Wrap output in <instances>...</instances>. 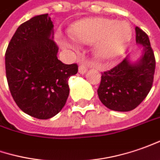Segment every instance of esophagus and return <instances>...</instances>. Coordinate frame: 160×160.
Segmentation results:
<instances>
[{
    "instance_id": "1",
    "label": "esophagus",
    "mask_w": 160,
    "mask_h": 160,
    "mask_svg": "<svg viewBox=\"0 0 160 160\" xmlns=\"http://www.w3.org/2000/svg\"><path fill=\"white\" fill-rule=\"evenodd\" d=\"M87 70H88V67L86 66L85 64H80L79 66V72L80 74H85Z\"/></svg>"
}]
</instances>
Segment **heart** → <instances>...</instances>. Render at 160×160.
Instances as JSON below:
<instances>
[{
	"label": "heart",
	"instance_id": "1",
	"mask_svg": "<svg viewBox=\"0 0 160 160\" xmlns=\"http://www.w3.org/2000/svg\"><path fill=\"white\" fill-rule=\"evenodd\" d=\"M69 34L74 41L91 44L95 57L102 61H110L122 55L131 38L129 25L125 21L92 18L75 22L69 28ZM66 48H74L72 41L59 40Z\"/></svg>",
	"mask_w": 160,
	"mask_h": 160
}]
</instances>
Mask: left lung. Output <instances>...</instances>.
Wrapping results in <instances>:
<instances>
[{
  "label": "left lung",
  "instance_id": "8db88e82",
  "mask_svg": "<svg viewBox=\"0 0 160 160\" xmlns=\"http://www.w3.org/2000/svg\"><path fill=\"white\" fill-rule=\"evenodd\" d=\"M136 43L142 47V55L131 61L128 56L111 71L102 73L97 89L100 101L110 110L129 112L144 100L151 90L155 72V58L149 37L135 27Z\"/></svg>",
  "mask_w": 160,
  "mask_h": 160
}]
</instances>
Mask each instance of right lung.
<instances>
[{
  "label": "right lung",
  "mask_w": 160,
  "mask_h": 160,
  "mask_svg": "<svg viewBox=\"0 0 160 160\" xmlns=\"http://www.w3.org/2000/svg\"><path fill=\"white\" fill-rule=\"evenodd\" d=\"M54 25L48 14L35 16L17 29L5 54L8 88L18 106L40 119L57 115L69 96L68 80L78 72L76 63L58 58Z\"/></svg>",
  "instance_id": "add662e5"
}]
</instances>
